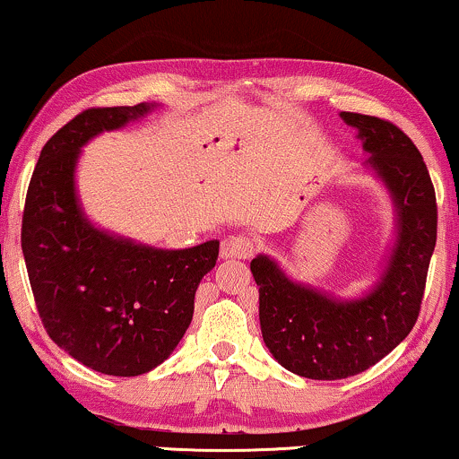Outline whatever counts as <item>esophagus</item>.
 Segmentation results:
<instances>
[{
    "label": "esophagus",
    "instance_id": "34e87169",
    "mask_svg": "<svg viewBox=\"0 0 459 459\" xmlns=\"http://www.w3.org/2000/svg\"><path fill=\"white\" fill-rule=\"evenodd\" d=\"M255 253V242L247 236H230L221 242V257H236V259H248Z\"/></svg>",
    "mask_w": 459,
    "mask_h": 459
}]
</instances>
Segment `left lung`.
Wrapping results in <instances>:
<instances>
[{"instance_id":"1","label":"left lung","mask_w":459,"mask_h":459,"mask_svg":"<svg viewBox=\"0 0 459 459\" xmlns=\"http://www.w3.org/2000/svg\"><path fill=\"white\" fill-rule=\"evenodd\" d=\"M341 118L358 132L368 152L364 169L385 186L394 208V242L375 285L342 298L293 281L265 253L251 262L265 347L282 368L315 381L359 375L409 336L437 245V195L409 135L377 117Z\"/></svg>"}]
</instances>
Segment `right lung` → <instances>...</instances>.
<instances>
[{
	"mask_svg": "<svg viewBox=\"0 0 459 459\" xmlns=\"http://www.w3.org/2000/svg\"><path fill=\"white\" fill-rule=\"evenodd\" d=\"M157 104L91 108L44 144L22 212L21 247L48 336L74 359L112 377H138L166 361L194 319L219 240L157 248L101 230L76 189L82 146L126 127Z\"/></svg>",
	"mask_w": 459,
	"mask_h": 459,
	"instance_id": "1",
	"label": "right lung"
}]
</instances>
